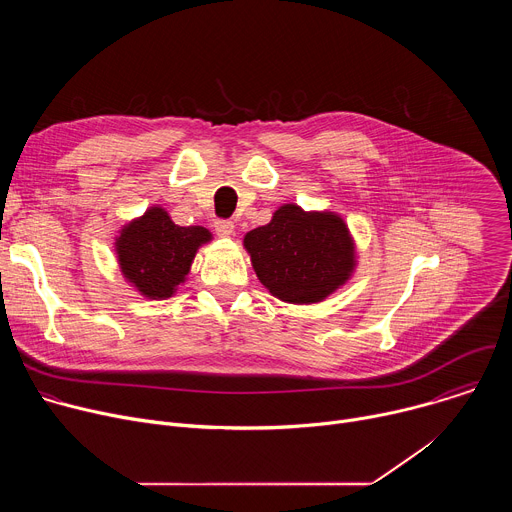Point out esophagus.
Segmentation results:
<instances>
[{
  "label": "esophagus",
  "mask_w": 512,
  "mask_h": 512,
  "mask_svg": "<svg viewBox=\"0 0 512 512\" xmlns=\"http://www.w3.org/2000/svg\"><path fill=\"white\" fill-rule=\"evenodd\" d=\"M214 229L221 237H231L235 231V223L229 221V218H218V221H214Z\"/></svg>",
  "instance_id": "obj_1"
}]
</instances>
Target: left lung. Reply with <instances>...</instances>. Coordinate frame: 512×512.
<instances>
[{
	"label": "left lung",
	"instance_id": "left-lung-1",
	"mask_svg": "<svg viewBox=\"0 0 512 512\" xmlns=\"http://www.w3.org/2000/svg\"><path fill=\"white\" fill-rule=\"evenodd\" d=\"M253 269L269 294L289 304H316L344 285L356 265L354 243L334 212L283 204L271 223L243 239Z\"/></svg>",
	"mask_w": 512,
	"mask_h": 512
}]
</instances>
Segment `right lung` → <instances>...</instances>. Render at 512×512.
I'll list each match as a JSON object with an SVG mask.
<instances>
[{"instance_id":"1","label":"right lung","mask_w":512,"mask_h":512,"mask_svg":"<svg viewBox=\"0 0 512 512\" xmlns=\"http://www.w3.org/2000/svg\"><path fill=\"white\" fill-rule=\"evenodd\" d=\"M212 235L204 227H178L170 214L152 206L123 227L115 251L129 283L150 300H166L184 283L200 245Z\"/></svg>"}]
</instances>
